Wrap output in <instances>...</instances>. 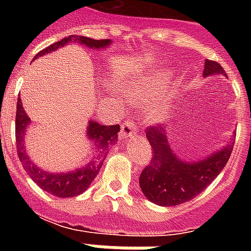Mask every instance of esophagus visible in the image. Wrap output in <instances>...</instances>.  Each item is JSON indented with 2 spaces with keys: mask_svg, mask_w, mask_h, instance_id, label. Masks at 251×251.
<instances>
[{
  "mask_svg": "<svg viewBox=\"0 0 251 251\" xmlns=\"http://www.w3.org/2000/svg\"><path fill=\"white\" fill-rule=\"evenodd\" d=\"M136 134V125L131 120H126L124 124H122V127H121L120 137L122 141H126L127 138H131V137Z\"/></svg>",
  "mask_w": 251,
  "mask_h": 251,
  "instance_id": "obj_1",
  "label": "esophagus"
}]
</instances>
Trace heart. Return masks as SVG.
<instances>
[{
	"instance_id": "b5f03b06",
	"label": "heart",
	"mask_w": 251,
	"mask_h": 251,
	"mask_svg": "<svg viewBox=\"0 0 251 251\" xmlns=\"http://www.w3.org/2000/svg\"><path fill=\"white\" fill-rule=\"evenodd\" d=\"M158 84H160V80H151V82L148 83H140L138 86H136V87L131 90V99L136 103H144V102H147L148 98L156 91ZM158 117H160L158 111L152 114V118H158Z\"/></svg>"
}]
</instances>
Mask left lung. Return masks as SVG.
Segmentation results:
<instances>
[{
    "instance_id": "obj_1",
    "label": "left lung",
    "mask_w": 251,
    "mask_h": 251,
    "mask_svg": "<svg viewBox=\"0 0 251 251\" xmlns=\"http://www.w3.org/2000/svg\"><path fill=\"white\" fill-rule=\"evenodd\" d=\"M212 74L225 75V70L215 60H205L203 75ZM147 138L152 147V158L140 175V187L151 201L165 207L185 203L203 192L225 168L234 148L231 142L210 157L185 163L171 151L165 127L151 125Z\"/></svg>"
}]
</instances>
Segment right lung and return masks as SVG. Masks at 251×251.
<instances>
[{"mask_svg": "<svg viewBox=\"0 0 251 251\" xmlns=\"http://www.w3.org/2000/svg\"><path fill=\"white\" fill-rule=\"evenodd\" d=\"M75 40L79 41L80 44L90 47V48H103L111 43L109 39L94 40V39L84 37V36H68V37H64L63 40L44 48L43 51L36 55L35 59L41 55H46L48 52L55 51L59 47L66 46L70 41ZM28 124H29V118L25 114L21 99L19 98L17 99V110H16V144H17V154H19L20 161L23 163V167L26 171V174L29 175L30 179L33 180L36 184L48 194L55 195L59 198L76 196V195L83 194L90 187L93 180L95 179V176L98 175L99 169L102 168V164L104 161V157L107 156L110 147L117 141V138H118L117 134L121 129L120 125L104 126L98 122L90 121L87 127V137L94 147L93 160L87 165H84L83 168L76 169L74 172L50 174V172L36 167L26 156L24 148V134Z\"/></svg>", "mask_w": 251, "mask_h": 251, "instance_id": "add662e5", "label": "right lung"}]
</instances>
